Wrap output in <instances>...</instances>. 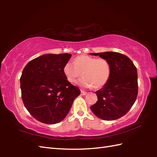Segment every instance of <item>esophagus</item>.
<instances>
[{
    "label": "esophagus",
    "instance_id": "34e87169",
    "mask_svg": "<svg viewBox=\"0 0 157 157\" xmlns=\"http://www.w3.org/2000/svg\"><path fill=\"white\" fill-rule=\"evenodd\" d=\"M86 94H87V92L84 91V90H81V94L82 95H86Z\"/></svg>",
    "mask_w": 157,
    "mask_h": 157
}]
</instances>
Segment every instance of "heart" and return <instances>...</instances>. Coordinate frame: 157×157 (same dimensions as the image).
Here are the masks:
<instances>
[{"mask_svg":"<svg viewBox=\"0 0 157 157\" xmlns=\"http://www.w3.org/2000/svg\"><path fill=\"white\" fill-rule=\"evenodd\" d=\"M63 73L70 83H74L81 75L83 78L78 82L82 87L99 89L108 82L111 76V66L107 59L96 58L86 55L75 58L73 63H66Z\"/></svg>","mask_w":157,"mask_h":157,"instance_id":"heart-1","label":"heart"}]
</instances>
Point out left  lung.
Segmentation results:
<instances>
[{
	"label": "left lung",
	"instance_id": "left-lung-1",
	"mask_svg": "<svg viewBox=\"0 0 157 157\" xmlns=\"http://www.w3.org/2000/svg\"><path fill=\"white\" fill-rule=\"evenodd\" d=\"M90 54L107 59L111 66L109 81L104 87L95 92L98 101L90 109L96 116L102 119H117L129 111L137 98V69L131 59L119 52Z\"/></svg>",
	"mask_w": 157,
	"mask_h": 157
}]
</instances>
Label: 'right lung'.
Returning <instances> with one entry per match:
<instances>
[{"mask_svg": "<svg viewBox=\"0 0 157 157\" xmlns=\"http://www.w3.org/2000/svg\"><path fill=\"white\" fill-rule=\"evenodd\" d=\"M71 55H44L29 61L20 78L21 98L26 109L36 120L46 124L61 121L67 115L80 90L63 73Z\"/></svg>", "mask_w": 157, "mask_h": 157, "instance_id": "1", "label": "right lung"}]
</instances>
